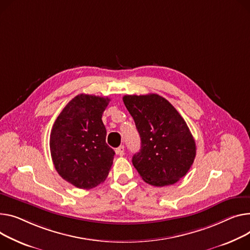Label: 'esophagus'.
Segmentation results:
<instances>
[{
	"label": "esophagus",
	"mask_w": 250,
	"mask_h": 250,
	"mask_svg": "<svg viewBox=\"0 0 250 250\" xmlns=\"http://www.w3.org/2000/svg\"><path fill=\"white\" fill-rule=\"evenodd\" d=\"M115 153L118 154L119 156H124L125 155V146H120L118 148L115 149Z\"/></svg>",
	"instance_id": "obj_1"
}]
</instances>
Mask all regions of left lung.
Returning <instances> with one entry per match:
<instances>
[{"label":"left lung","mask_w":250,"mask_h":250,"mask_svg":"<svg viewBox=\"0 0 250 250\" xmlns=\"http://www.w3.org/2000/svg\"><path fill=\"white\" fill-rule=\"evenodd\" d=\"M124 104L141 137L132 165L148 184L173 185L190 170L196 144L181 114L167 99L152 93L125 95Z\"/></svg>","instance_id":"obj_1"}]
</instances>
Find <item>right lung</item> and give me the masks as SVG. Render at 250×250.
Masks as SVG:
<instances>
[{
    "label": "right lung",
    "mask_w": 250,
    "mask_h": 250,
    "mask_svg": "<svg viewBox=\"0 0 250 250\" xmlns=\"http://www.w3.org/2000/svg\"><path fill=\"white\" fill-rule=\"evenodd\" d=\"M110 99L79 94L66 104L50 135V152L57 173L79 189L103 183L112 166L114 151L105 143L103 113Z\"/></svg>",
    "instance_id": "right-lung-1"
}]
</instances>
